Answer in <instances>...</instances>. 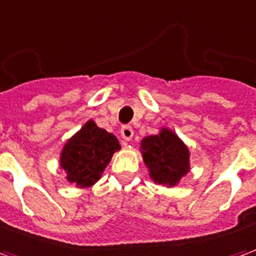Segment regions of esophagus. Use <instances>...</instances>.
Wrapping results in <instances>:
<instances>
[{"label":"esophagus","mask_w":256,"mask_h":256,"mask_svg":"<svg viewBox=\"0 0 256 256\" xmlns=\"http://www.w3.org/2000/svg\"><path fill=\"white\" fill-rule=\"evenodd\" d=\"M120 136H122V138L126 140V141H130V140L133 138L134 132L133 128H132V126H123V128H120Z\"/></svg>","instance_id":"obj_1"}]
</instances>
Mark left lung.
Masks as SVG:
<instances>
[{
  "instance_id": "1",
  "label": "left lung",
  "mask_w": 256,
  "mask_h": 256,
  "mask_svg": "<svg viewBox=\"0 0 256 256\" xmlns=\"http://www.w3.org/2000/svg\"><path fill=\"white\" fill-rule=\"evenodd\" d=\"M141 154L150 178L156 184L176 186L189 172V150L170 128L141 141Z\"/></svg>"
}]
</instances>
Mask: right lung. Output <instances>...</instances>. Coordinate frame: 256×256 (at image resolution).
<instances>
[{"instance_id": "right-lung-1", "label": "right lung", "mask_w": 256, "mask_h": 256, "mask_svg": "<svg viewBox=\"0 0 256 256\" xmlns=\"http://www.w3.org/2000/svg\"><path fill=\"white\" fill-rule=\"evenodd\" d=\"M119 150L120 145L114 134L89 120L66 142L60 166L67 172L68 182L89 188L100 180L112 155Z\"/></svg>"}]
</instances>
